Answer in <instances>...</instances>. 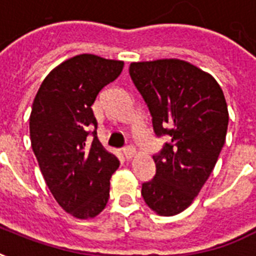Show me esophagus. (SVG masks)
I'll use <instances>...</instances> for the list:
<instances>
[{
    "mask_svg": "<svg viewBox=\"0 0 256 256\" xmlns=\"http://www.w3.org/2000/svg\"><path fill=\"white\" fill-rule=\"evenodd\" d=\"M136 148H132V146H128V148H124V156L126 160H132V156H136Z\"/></svg>",
    "mask_w": 256,
    "mask_h": 256,
    "instance_id": "obj_1",
    "label": "esophagus"
}]
</instances>
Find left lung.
<instances>
[{"mask_svg":"<svg viewBox=\"0 0 256 256\" xmlns=\"http://www.w3.org/2000/svg\"><path fill=\"white\" fill-rule=\"evenodd\" d=\"M130 76L148 104L156 136H168L156 174L142 184L154 212L172 216L190 206L214 170L226 140L228 110L215 78L178 58L132 62Z\"/></svg>","mask_w":256,"mask_h":256,"instance_id":"left-lung-1","label":"left lung"}]
</instances>
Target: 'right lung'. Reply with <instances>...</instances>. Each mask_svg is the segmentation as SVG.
I'll return each mask as SVG.
<instances>
[{"label": "right lung", "instance_id": "obj_1", "mask_svg": "<svg viewBox=\"0 0 256 256\" xmlns=\"http://www.w3.org/2000/svg\"><path fill=\"white\" fill-rule=\"evenodd\" d=\"M124 69V61L94 54L66 60L42 81L29 118L34 156L57 203L77 219L96 218L106 207L110 178L120 160L102 146L96 132L86 144L100 88Z\"/></svg>", "mask_w": 256, "mask_h": 256}]
</instances>
